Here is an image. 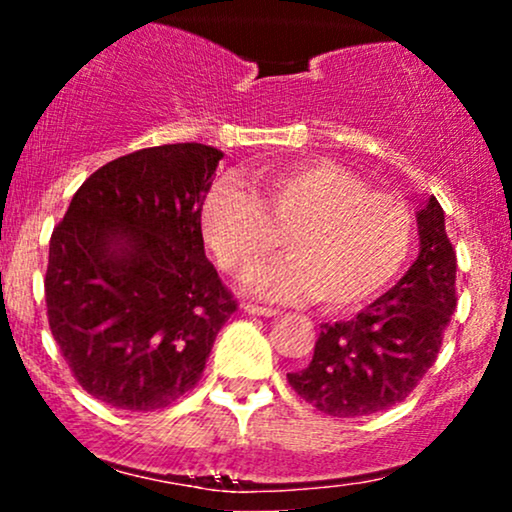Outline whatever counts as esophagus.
<instances>
[{
  "instance_id": "esophagus-1",
  "label": "esophagus",
  "mask_w": 512,
  "mask_h": 512,
  "mask_svg": "<svg viewBox=\"0 0 512 512\" xmlns=\"http://www.w3.org/2000/svg\"><path fill=\"white\" fill-rule=\"evenodd\" d=\"M243 310L250 315H262V317H274L276 310L274 308H264V305H255V303H243Z\"/></svg>"
}]
</instances>
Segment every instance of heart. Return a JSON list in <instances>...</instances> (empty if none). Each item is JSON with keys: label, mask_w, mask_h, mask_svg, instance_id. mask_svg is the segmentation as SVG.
<instances>
[{"label": "heart", "mask_w": 512, "mask_h": 512, "mask_svg": "<svg viewBox=\"0 0 512 512\" xmlns=\"http://www.w3.org/2000/svg\"><path fill=\"white\" fill-rule=\"evenodd\" d=\"M248 190L219 185L202 207V231L226 272L245 276L281 248L289 257L252 274L264 298L313 296L327 310L378 296L407 262L414 214L402 197L373 192L330 161L257 168Z\"/></svg>", "instance_id": "heart-1"}]
</instances>
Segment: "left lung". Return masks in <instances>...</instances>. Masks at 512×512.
<instances>
[{
    "mask_svg": "<svg viewBox=\"0 0 512 512\" xmlns=\"http://www.w3.org/2000/svg\"><path fill=\"white\" fill-rule=\"evenodd\" d=\"M416 223L421 250L409 272L354 320L320 325L313 361L286 375L315 409L342 419L383 411L436 363L457 305V257L436 197L416 211Z\"/></svg>",
    "mask_w": 512,
    "mask_h": 512,
    "instance_id": "obj_1",
    "label": "left lung"
}]
</instances>
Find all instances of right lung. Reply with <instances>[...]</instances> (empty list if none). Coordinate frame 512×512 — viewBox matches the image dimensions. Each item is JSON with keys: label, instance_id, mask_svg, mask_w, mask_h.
I'll list each match as a JSON object with an SVG mask.
<instances>
[{"label": "right lung", "instance_id": "right-lung-1", "mask_svg": "<svg viewBox=\"0 0 512 512\" xmlns=\"http://www.w3.org/2000/svg\"><path fill=\"white\" fill-rule=\"evenodd\" d=\"M223 154L163 144L105 163L50 238V332L88 395L154 411L202 378L238 303L204 255L202 204Z\"/></svg>", "mask_w": 512, "mask_h": 512}]
</instances>
